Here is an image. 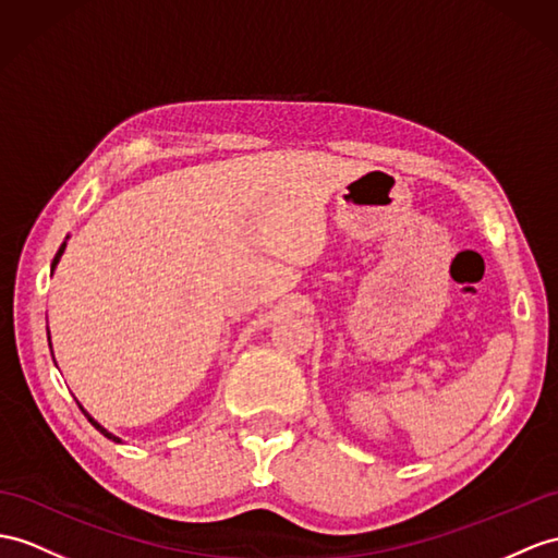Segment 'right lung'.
<instances>
[{"label":"right lung","mask_w":558,"mask_h":558,"mask_svg":"<svg viewBox=\"0 0 558 558\" xmlns=\"http://www.w3.org/2000/svg\"><path fill=\"white\" fill-rule=\"evenodd\" d=\"M63 248H65V243H61V248H59V253H57V255H53V263H51V269H53V265H57V263H59V257H61ZM47 336H49V331H47ZM80 410H83V407H80ZM83 414H85V416L89 418V424H92L94 428H97L99 433H104V436H106L108 440H116V442H120V438H116V436H113V433H108V430H106V428H104L101 424H97V421H94V418H92V416H89V414H87L85 410H83Z\"/></svg>","instance_id":"right-lung-1"}]
</instances>
